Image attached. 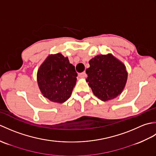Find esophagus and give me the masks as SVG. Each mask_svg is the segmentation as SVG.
Segmentation results:
<instances>
[{
  "label": "esophagus",
  "instance_id": "obj_1",
  "mask_svg": "<svg viewBox=\"0 0 156 156\" xmlns=\"http://www.w3.org/2000/svg\"><path fill=\"white\" fill-rule=\"evenodd\" d=\"M78 75H79V76H81V77H85V76H87V74H86L85 72H83L82 73H80Z\"/></svg>",
  "mask_w": 156,
  "mask_h": 156
}]
</instances>
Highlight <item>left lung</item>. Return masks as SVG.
<instances>
[{"label":"left lung","instance_id":"1","mask_svg":"<svg viewBox=\"0 0 156 156\" xmlns=\"http://www.w3.org/2000/svg\"><path fill=\"white\" fill-rule=\"evenodd\" d=\"M87 82L93 94L102 101L121 94L127 80L125 66L112 54L98 55L89 61Z\"/></svg>","mask_w":156,"mask_h":156}]
</instances>
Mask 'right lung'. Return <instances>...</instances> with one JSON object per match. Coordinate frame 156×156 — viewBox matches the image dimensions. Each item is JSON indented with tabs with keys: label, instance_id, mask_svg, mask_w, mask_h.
I'll return each mask as SVG.
<instances>
[{
	"label": "right lung",
	"instance_id": "right-lung-1",
	"mask_svg": "<svg viewBox=\"0 0 156 156\" xmlns=\"http://www.w3.org/2000/svg\"><path fill=\"white\" fill-rule=\"evenodd\" d=\"M78 74L67 57L62 54L49 55L39 67L37 80L44 97L63 103L70 97Z\"/></svg>",
	"mask_w": 156,
	"mask_h": 156
}]
</instances>
